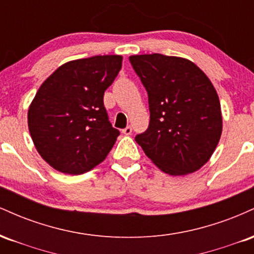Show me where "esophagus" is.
<instances>
[{
  "label": "esophagus",
  "instance_id": "1",
  "mask_svg": "<svg viewBox=\"0 0 254 254\" xmlns=\"http://www.w3.org/2000/svg\"><path fill=\"white\" fill-rule=\"evenodd\" d=\"M122 132H123L124 135H131V133H132V127L129 125V127H127L125 129L122 130Z\"/></svg>",
  "mask_w": 254,
  "mask_h": 254
}]
</instances>
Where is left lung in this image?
I'll list each match as a JSON object with an SVG mask.
<instances>
[{"label":"left lung","instance_id":"left-lung-1","mask_svg":"<svg viewBox=\"0 0 254 254\" xmlns=\"http://www.w3.org/2000/svg\"><path fill=\"white\" fill-rule=\"evenodd\" d=\"M129 61L148 93L150 121L135 141L165 173L184 176L209 161L222 133L216 89L191 61L161 54Z\"/></svg>","mask_w":254,"mask_h":254}]
</instances>
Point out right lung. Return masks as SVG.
Segmentation results:
<instances>
[{"label": "right lung", "instance_id": "right-lung-1", "mask_svg": "<svg viewBox=\"0 0 254 254\" xmlns=\"http://www.w3.org/2000/svg\"><path fill=\"white\" fill-rule=\"evenodd\" d=\"M118 55L61 65L38 89L28 129L38 153L55 170L82 174L103 162L119 130L110 123L104 93L122 69Z\"/></svg>", "mask_w": 254, "mask_h": 254}]
</instances>
